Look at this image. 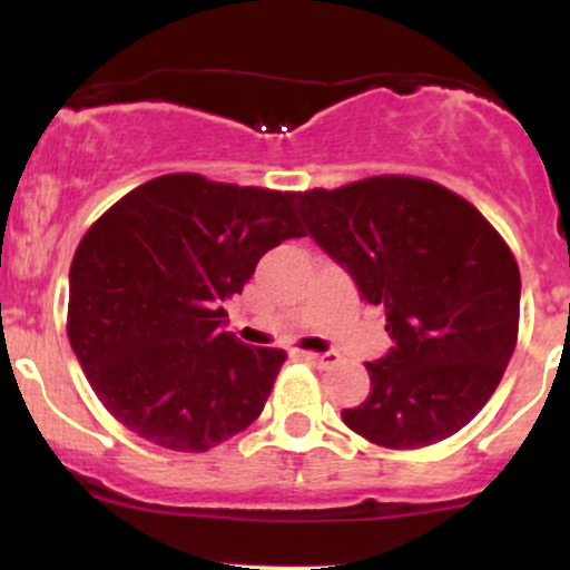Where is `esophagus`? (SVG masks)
Returning <instances> with one entry per match:
<instances>
[{"label": "esophagus", "mask_w": 570, "mask_h": 570, "mask_svg": "<svg viewBox=\"0 0 570 570\" xmlns=\"http://www.w3.org/2000/svg\"><path fill=\"white\" fill-rule=\"evenodd\" d=\"M303 358H307V362L318 364V367H330V364L337 362V353H303Z\"/></svg>", "instance_id": "34e87169"}]
</instances>
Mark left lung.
I'll return each instance as SVG.
<instances>
[{"instance_id": "8db88e82", "label": "left lung", "mask_w": 570, "mask_h": 570, "mask_svg": "<svg viewBox=\"0 0 570 570\" xmlns=\"http://www.w3.org/2000/svg\"><path fill=\"white\" fill-rule=\"evenodd\" d=\"M307 233L385 311L389 356L345 426L389 450L461 431L499 389L520 326V267L490 222L453 189L370 176L294 193Z\"/></svg>"}]
</instances>
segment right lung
Here are the masks:
<instances>
[{
    "label": "right lung",
    "instance_id": "add662e5",
    "mask_svg": "<svg viewBox=\"0 0 570 570\" xmlns=\"http://www.w3.org/2000/svg\"><path fill=\"white\" fill-rule=\"evenodd\" d=\"M294 193L166 174L82 235L67 332L90 389L141 440L206 453L252 426L286 353L222 332L259 257L303 238Z\"/></svg>",
    "mask_w": 570,
    "mask_h": 570
}]
</instances>
